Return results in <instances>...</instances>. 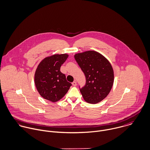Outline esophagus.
<instances>
[{"instance_id":"esophagus-1","label":"esophagus","mask_w":150,"mask_h":150,"mask_svg":"<svg viewBox=\"0 0 150 150\" xmlns=\"http://www.w3.org/2000/svg\"><path fill=\"white\" fill-rule=\"evenodd\" d=\"M72 84H73V86H76V85H77V82H76V81H74L73 83H72Z\"/></svg>"}]
</instances>
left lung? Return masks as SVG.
<instances>
[{
    "label": "left lung",
    "instance_id": "1",
    "mask_svg": "<svg viewBox=\"0 0 150 150\" xmlns=\"http://www.w3.org/2000/svg\"><path fill=\"white\" fill-rule=\"evenodd\" d=\"M74 58L85 74L86 85L80 88L84 100L95 104L105 98L114 81L113 68L102 54L94 50L76 53Z\"/></svg>",
    "mask_w": 150,
    "mask_h": 150
}]
</instances>
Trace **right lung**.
I'll use <instances>...</instances> for the list:
<instances>
[{
  "mask_svg": "<svg viewBox=\"0 0 150 150\" xmlns=\"http://www.w3.org/2000/svg\"><path fill=\"white\" fill-rule=\"evenodd\" d=\"M68 56L66 53L55 54L45 57L38 64L34 81L37 91L44 99L57 102L65 96L71 86L60 70Z\"/></svg>",
  "mask_w": 150,
  "mask_h": 150,
  "instance_id": "add662e5",
  "label": "right lung"
}]
</instances>
